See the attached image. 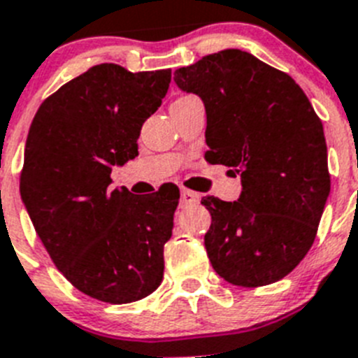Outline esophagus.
Masks as SVG:
<instances>
[{
  "label": "esophagus",
  "instance_id": "34e87169",
  "mask_svg": "<svg viewBox=\"0 0 358 358\" xmlns=\"http://www.w3.org/2000/svg\"><path fill=\"white\" fill-rule=\"evenodd\" d=\"M199 194H195V192H192V189H186L182 188L181 189V208H188V206H194V204H197L199 202Z\"/></svg>",
  "mask_w": 358,
  "mask_h": 358
}]
</instances>
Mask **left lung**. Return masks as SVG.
I'll return each instance as SVG.
<instances>
[{
	"instance_id": "left-lung-1",
	"label": "left lung",
	"mask_w": 358,
	"mask_h": 358,
	"mask_svg": "<svg viewBox=\"0 0 358 358\" xmlns=\"http://www.w3.org/2000/svg\"><path fill=\"white\" fill-rule=\"evenodd\" d=\"M173 75L206 107L208 163L242 177L238 201L202 199L211 265L238 287L280 281L312 248L330 194L321 120L292 77L242 50L211 53Z\"/></svg>"
}]
</instances>
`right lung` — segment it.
Segmentation results:
<instances>
[{
    "label": "right lung",
    "instance_id": "1",
    "mask_svg": "<svg viewBox=\"0 0 358 358\" xmlns=\"http://www.w3.org/2000/svg\"><path fill=\"white\" fill-rule=\"evenodd\" d=\"M170 78V69L96 64L50 94L28 131L21 199L55 267L98 301H138L163 281L179 195L109 185L113 166L138 156L141 125Z\"/></svg>",
    "mask_w": 358,
    "mask_h": 358
}]
</instances>
